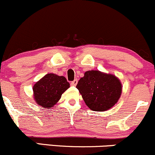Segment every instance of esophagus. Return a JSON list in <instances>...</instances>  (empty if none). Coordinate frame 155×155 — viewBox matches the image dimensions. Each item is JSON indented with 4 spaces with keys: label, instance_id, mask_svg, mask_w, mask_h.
I'll return each mask as SVG.
<instances>
[{
    "label": "esophagus",
    "instance_id": "1",
    "mask_svg": "<svg viewBox=\"0 0 155 155\" xmlns=\"http://www.w3.org/2000/svg\"><path fill=\"white\" fill-rule=\"evenodd\" d=\"M77 83H78L77 79H74V80L71 82V84H72L73 86H76V84H77Z\"/></svg>",
    "mask_w": 155,
    "mask_h": 155
}]
</instances>
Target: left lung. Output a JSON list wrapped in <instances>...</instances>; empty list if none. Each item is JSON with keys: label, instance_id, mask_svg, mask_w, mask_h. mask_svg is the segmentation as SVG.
<instances>
[{"label": "left lung", "instance_id": "obj_1", "mask_svg": "<svg viewBox=\"0 0 155 155\" xmlns=\"http://www.w3.org/2000/svg\"><path fill=\"white\" fill-rule=\"evenodd\" d=\"M76 88L87 106L95 111H104L113 107L122 93L121 82L116 76L99 71L84 73Z\"/></svg>", "mask_w": 155, "mask_h": 155}]
</instances>
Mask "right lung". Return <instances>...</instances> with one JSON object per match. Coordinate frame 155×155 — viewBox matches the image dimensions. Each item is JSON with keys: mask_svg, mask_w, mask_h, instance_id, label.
I'll list each match as a JSON object with an SVG mask.
<instances>
[{"mask_svg": "<svg viewBox=\"0 0 155 155\" xmlns=\"http://www.w3.org/2000/svg\"><path fill=\"white\" fill-rule=\"evenodd\" d=\"M69 87L70 83L64 76L48 73L33 86L34 99L42 107H52Z\"/></svg>", "mask_w": 155, "mask_h": 155, "instance_id": "right-lung-1", "label": "right lung"}]
</instances>
